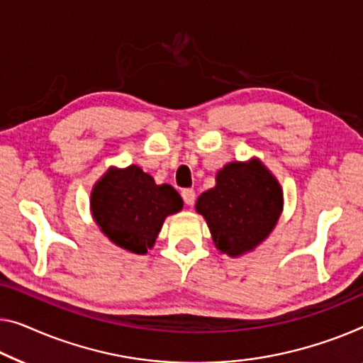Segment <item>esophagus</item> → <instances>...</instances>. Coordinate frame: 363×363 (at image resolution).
Wrapping results in <instances>:
<instances>
[{
  "instance_id": "esophagus-1",
  "label": "esophagus",
  "mask_w": 363,
  "mask_h": 363,
  "mask_svg": "<svg viewBox=\"0 0 363 363\" xmlns=\"http://www.w3.org/2000/svg\"><path fill=\"white\" fill-rule=\"evenodd\" d=\"M181 196L184 199V202H186V205H189V207H191V205H194V202H196V192H194L192 189H184Z\"/></svg>"
}]
</instances>
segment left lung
I'll list each match as a JSON object with an SVG mask.
<instances>
[{
  "mask_svg": "<svg viewBox=\"0 0 363 363\" xmlns=\"http://www.w3.org/2000/svg\"><path fill=\"white\" fill-rule=\"evenodd\" d=\"M196 210L207 221L221 254L240 257L272 233L284 210V191L259 158L226 163L215 176V187L202 192Z\"/></svg>",
  "mask_w": 363,
  "mask_h": 363,
  "instance_id": "8db88e82",
  "label": "left lung"
}]
</instances>
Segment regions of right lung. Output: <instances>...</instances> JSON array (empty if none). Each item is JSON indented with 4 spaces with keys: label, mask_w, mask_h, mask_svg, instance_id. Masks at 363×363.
Segmentation results:
<instances>
[{
    "label": "right lung",
    "mask_w": 363,
    "mask_h": 363,
    "mask_svg": "<svg viewBox=\"0 0 363 363\" xmlns=\"http://www.w3.org/2000/svg\"><path fill=\"white\" fill-rule=\"evenodd\" d=\"M184 202L169 184H156L137 164L111 166L94 184L89 210L112 245L137 256L155 246L164 220L181 212Z\"/></svg>",
    "instance_id": "add662e5"
}]
</instances>
